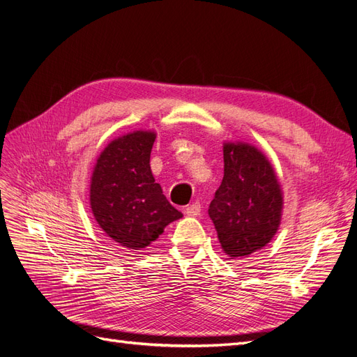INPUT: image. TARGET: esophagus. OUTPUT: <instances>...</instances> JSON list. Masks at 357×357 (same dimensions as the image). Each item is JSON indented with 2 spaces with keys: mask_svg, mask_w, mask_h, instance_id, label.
Here are the masks:
<instances>
[{
  "mask_svg": "<svg viewBox=\"0 0 357 357\" xmlns=\"http://www.w3.org/2000/svg\"><path fill=\"white\" fill-rule=\"evenodd\" d=\"M200 212H202V206H200V203H192V204L187 206V208H185V213H187L188 216H192V218L199 216V215H200Z\"/></svg>",
  "mask_w": 357,
  "mask_h": 357,
  "instance_id": "esophagus-1",
  "label": "esophagus"
}]
</instances>
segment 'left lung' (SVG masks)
<instances>
[{
    "label": "left lung",
    "instance_id": "left-lung-1",
    "mask_svg": "<svg viewBox=\"0 0 357 357\" xmlns=\"http://www.w3.org/2000/svg\"><path fill=\"white\" fill-rule=\"evenodd\" d=\"M223 179L208 206L222 250L231 259L261 250L276 234L282 190L268 157L245 142L223 144Z\"/></svg>",
    "mask_w": 357,
    "mask_h": 357
}]
</instances>
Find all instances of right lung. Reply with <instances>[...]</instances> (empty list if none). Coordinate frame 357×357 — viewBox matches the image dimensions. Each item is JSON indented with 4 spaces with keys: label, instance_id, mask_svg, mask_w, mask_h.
I'll list each match as a JSON object with an SVG mask.
<instances>
[{
    "label": "right lung",
    "instance_id": "1",
    "mask_svg": "<svg viewBox=\"0 0 357 357\" xmlns=\"http://www.w3.org/2000/svg\"><path fill=\"white\" fill-rule=\"evenodd\" d=\"M154 141L153 130L113 139L101 151L91 176L92 215L107 236L130 250L150 245L170 222L182 218L151 174Z\"/></svg>",
    "mask_w": 357,
    "mask_h": 357
}]
</instances>
